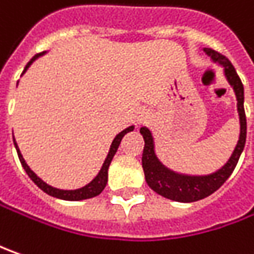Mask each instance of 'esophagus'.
<instances>
[{
	"instance_id": "obj_1",
	"label": "esophagus",
	"mask_w": 254,
	"mask_h": 254,
	"mask_svg": "<svg viewBox=\"0 0 254 254\" xmlns=\"http://www.w3.org/2000/svg\"><path fill=\"white\" fill-rule=\"evenodd\" d=\"M143 117H144L143 114H140V115H139V117H137V119H142V118H143Z\"/></svg>"
}]
</instances>
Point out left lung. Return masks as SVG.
Masks as SVG:
<instances>
[{
  "label": "left lung",
  "mask_w": 254,
  "mask_h": 254,
  "mask_svg": "<svg viewBox=\"0 0 254 254\" xmlns=\"http://www.w3.org/2000/svg\"><path fill=\"white\" fill-rule=\"evenodd\" d=\"M202 52L211 59L212 63L222 68L226 81L235 92V97L238 101L236 108H238V115H239L241 132H239V140L235 146L231 157L222 167H219L218 170L212 171L209 174H186V173L174 171L170 167H167L159 159V156L156 153L153 133L149 127L142 125L140 135L143 136L144 140L143 154H142L144 180L154 192H157L159 195L164 198H169L171 201H177V202H194V201L204 199L208 195L214 194L215 191L229 179L232 171L235 170L238 160L245 149V143H246V115H245V107H243L245 90H243L241 78L236 73L235 67L232 66V63L226 57L216 53L215 50L209 48H204Z\"/></svg>",
  "instance_id": "obj_1"
}]
</instances>
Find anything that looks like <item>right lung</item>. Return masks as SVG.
Masks as SVG:
<instances>
[{
  "label": "right lung",
  "instance_id": "1",
  "mask_svg": "<svg viewBox=\"0 0 254 254\" xmlns=\"http://www.w3.org/2000/svg\"><path fill=\"white\" fill-rule=\"evenodd\" d=\"M46 53H48V50H46V52H42L39 55L32 57L31 62L26 64V67H25L22 74L26 73V70L31 67V64L36 60V59H39L40 56H45ZM16 85H18V84H16ZM133 129H135V125H130V127H125L124 130H121L118 135L114 137V140H112V143H111L110 146V150H108V154H107L105 160L102 163L98 174H97L88 184H85V186L81 188H75V190H60V188L49 186L48 183H45L43 180L40 179L39 176H36V173L32 171L31 167L28 166V163L25 162L22 153H21V150H19V147H18V143H16V140H15V137H13V144H15L16 153H18V157H19V162H21L22 167L25 169V171H26V174L29 176V179H31L43 192H46L48 195H52V197L59 198V199H64V201H81V199H88V198L97 197L98 194L102 192V190L105 188L107 183H108V169H110V164L111 162H112V159H114V156H115L117 150H118L119 143H121L122 137L127 135V132H132Z\"/></svg>",
  "mask_w": 254,
  "mask_h": 254
}]
</instances>
